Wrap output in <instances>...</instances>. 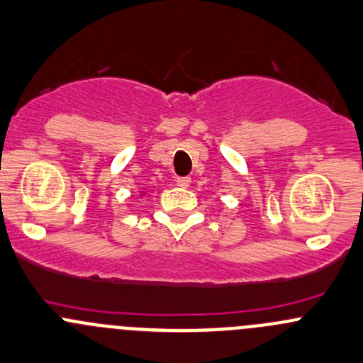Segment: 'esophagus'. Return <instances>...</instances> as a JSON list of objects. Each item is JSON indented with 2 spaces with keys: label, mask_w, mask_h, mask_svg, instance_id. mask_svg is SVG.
<instances>
[{
  "label": "esophagus",
  "mask_w": 363,
  "mask_h": 363,
  "mask_svg": "<svg viewBox=\"0 0 363 363\" xmlns=\"http://www.w3.org/2000/svg\"><path fill=\"white\" fill-rule=\"evenodd\" d=\"M175 184H177L179 188H188V186L191 184V177H177L175 179Z\"/></svg>",
  "instance_id": "esophagus-1"
}]
</instances>
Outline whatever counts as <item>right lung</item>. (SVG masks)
<instances>
[{"label": "right lung", "mask_w": 363, "mask_h": 363, "mask_svg": "<svg viewBox=\"0 0 363 363\" xmlns=\"http://www.w3.org/2000/svg\"><path fill=\"white\" fill-rule=\"evenodd\" d=\"M140 195H145V191H140Z\"/></svg>", "instance_id": "right-lung-1"}]
</instances>
